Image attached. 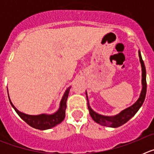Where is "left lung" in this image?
Segmentation results:
<instances>
[{
    "label": "left lung",
    "instance_id": "left-lung-1",
    "mask_svg": "<svg viewBox=\"0 0 154 154\" xmlns=\"http://www.w3.org/2000/svg\"><path fill=\"white\" fill-rule=\"evenodd\" d=\"M139 58H140V62L141 64V69H142V90H141L140 97L137 99L135 103H133L132 106L130 107L122 110L120 112L115 116H104L99 114L98 112H95L92 108H91L90 105H89V99H88V95L87 92L86 94V99H87V104H88V109L89 110V114H90L91 117L92 118L96 123L102 125L104 126H108V127L116 128L119 126H122L124 123H126L127 121L130 120L133 116L135 115L141 106L143 105L144 102V99L146 97V68L145 65L142 59L140 51H139Z\"/></svg>",
    "mask_w": 154,
    "mask_h": 154
}]
</instances>
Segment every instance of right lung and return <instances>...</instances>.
<instances>
[{"mask_svg": "<svg viewBox=\"0 0 154 154\" xmlns=\"http://www.w3.org/2000/svg\"><path fill=\"white\" fill-rule=\"evenodd\" d=\"M71 86H69L66 90H65V93H64L63 96H62V99L60 101V104H59V108L57 110L56 112H54L52 114H45L42 113L39 114V115H28V114H25L24 112H21V111H19L17 108L13 105V103L11 101L9 95H8V98H9V101H10L11 105L14 108V109L15 110V112H17V115L25 122L28 123L29 126L31 127L37 129V130H45L51 129V128L55 127V126L61 123L62 121L64 120L65 116V109H66V102H67L68 96H69V91H70Z\"/></svg>", "mask_w": 154, "mask_h": 154, "instance_id": "obj_1", "label": "right lung"}]
</instances>
